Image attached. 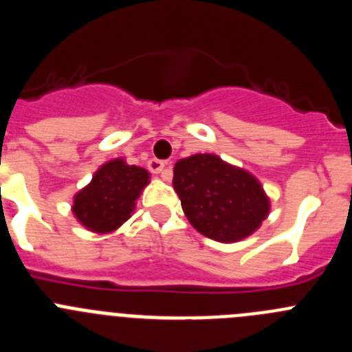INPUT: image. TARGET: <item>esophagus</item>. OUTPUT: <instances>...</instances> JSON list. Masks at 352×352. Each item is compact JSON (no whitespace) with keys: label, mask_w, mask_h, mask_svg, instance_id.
Returning <instances> with one entry per match:
<instances>
[{"label":"esophagus","mask_w":352,"mask_h":352,"mask_svg":"<svg viewBox=\"0 0 352 352\" xmlns=\"http://www.w3.org/2000/svg\"><path fill=\"white\" fill-rule=\"evenodd\" d=\"M164 167H166V162H164V160H158V158H151V160H148L149 173L158 174V173H162V170H164Z\"/></svg>","instance_id":"1"}]
</instances>
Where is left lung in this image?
Masks as SVG:
<instances>
[{
	"mask_svg": "<svg viewBox=\"0 0 352 352\" xmlns=\"http://www.w3.org/2000/svg\"><path fill=\"white\" fill-rule=\"evenodd\" d=\"M173 186L186 219L214 241L247 238L268 217L270 201L261 183L217 155H192L176 162Z\"/></svg>",
	"mask_w": 352,
	"mask_h": 352,
	"instance_id": "left-lung-1",
	"label": "left lung"
}]
</instances>
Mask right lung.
Instances as JSON below:
<instances>
[{"instance_id":"1","label":"right lung","mask_w":352,"mask_h":352,"mask_svg":"<svg viewBox=\"0 0 352 352\" xmlns=\"http://www.w3.org/2000/svg\"><path fill=\"white\" fill-rule=\"evenodd\" d=\"M149 179L148 170L118 158L96 170L91 183L74 199V213L93 232H111L130 219Z\"/></svg>"}]
</instances>
